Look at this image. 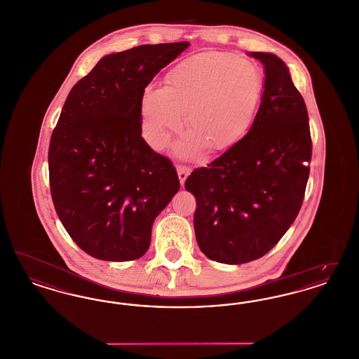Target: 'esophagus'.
I'll use <instances>...</instances> for the list:
<instances>
[{
	"label": "esophagus",
	"instance_id": "1",
	"mask_svg": "<svg viewBox=\"0 0 359 359\" xmlns=\"http://www.w3.org/2000/svg\"><path fill=\"white\" fill-rule=\"evenodd\" d=\"M176 170H177V176H179V180H180V184L183 186L188 175H189V172H191V168L186 167V165H177Z\"/></svg>",
	"mask_w": 359,
	"mask_h": 359
}]
</instances>
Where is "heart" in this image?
<instances>
[{"mask_svg":"<svg viewBox=\"0 0 359 359\" xmlns=\"http://www.w3.org/2000/svg\"><path fill=\"white\" fill-rule=\"evenodd\" d=\"M264 76L255 62L234 53L208 52L176 65L165 87L148 86L141 97V117L154 147L182 125L191 133L179 152L195 156L203 145L211 152L231 148L245 136L257 114Z\"/></svg>","mask_w":359,"mask_h":359,"instance_id":"obj_1","label":"heart"}]
</instances>
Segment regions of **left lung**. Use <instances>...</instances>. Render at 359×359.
<instances>
[{"instance_id":"1","label":"left lung","mask_w":359,"mask_h":359,"mask_svg":"<svg viewBox=\"0 0 359 359\" xmlns=\"http://www.w3.org/2000/svg\"><path fill=\"white\" fill-rule=\"evenodd\" d=\"M249 55L265 67L253 125L222 156L191 172L184 184L196 199L201 250L231 265L265 256L287 233L304 199L312 154L307 107L287 65L269 52Z\"/></svg>"}]
</instances>
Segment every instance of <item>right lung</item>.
Returning a JSON list of instances; mask_svg holds the SVG:
<instances>
[{"mask_svg":"<svg viewBox=\"0 0 359 359\" xmlns=\"http://www.w3.org/2000/svg\"><path fill=\"white\" fill-rule=\"evenodd\" d=\"M188 41L102 57L69 91L48 149L52 201L74 242L94 258L133 261L180 183L141 137V97Z\"/></svg>","mask_w":359,"mask_h":359,"instance_id":"obj_1","label":"right lung"}]
</instances>
